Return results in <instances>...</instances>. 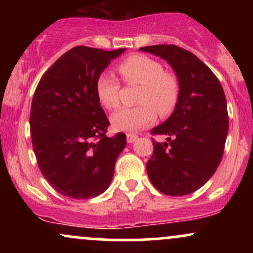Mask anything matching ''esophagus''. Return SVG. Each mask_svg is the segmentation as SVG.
I'll use <instances>...</instances> for the list:
<instances>
[{
  "label": "esophagus",
  "mask_w": 253,
  "mask_h": 253,
  "mask_svg": "<svg viewBox=\"0 0 253 253\" xmlns=\"http://www.w3.org/2000/svg\"><path fill=\"white\" fill-rule=\"evenodd\" d=\"M136 139H138V135H135V134H127V143H129V144L134 143Z\"/></svg>",
  "instance_id": "34e87169"
}]
</instances>
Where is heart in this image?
<instances>
[{"mask_svg": "<svg viewBox=\"0 0 253 253\" xmlns=\"http://www.w3.org/2000/svg\"><path fill=\"white\" fill-rule=\"evenodd\" d=\"M126 84H140L136 107H125L110 117L115 130L135 133L156 120V112L167 117L175 109L179 98V81L173 72L164 70L161 62L145 54H133L118 65ZM96 94L104 108L114 109L120 102V83L109 75H100Z\"/></svg>", "mask_w": 253, "mask_h": 253, "instance_id": "1", "label": "heart"}]
</instances>
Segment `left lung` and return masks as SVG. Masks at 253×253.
I'll return each instance as SVG.
<instances>
[{
    "label": "left lung",
    "mask_w": 253,
    "mask_h": 253,
    "mask_svg": "<svg viewBox=\"0 0 253 253\" xmlns=\"http://www.w3.org/2000/svg\"><path fill=\"white\" fill-rule=\"evenodd\" d=\"M139 50L167 60L179 81L172 114L151 129L168 138L165 143L152 140L147 175L165 195H188L201 188L221 162L228 133L225 92L211 69L184 48L153 45Z\"/></svg>",
    "instance_id": "obj_1"
}]
</instances>
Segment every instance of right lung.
I'll return each mask as SVG.
<instances>
[{"instance_id": "add662e5", "label": "right lung", "mask_w": 253, "mask_h": 253, "mask_svg": "<svg viewBox=\"0 0 253 253\" xmlns=\"http://www.w3.org/2000/svg\"><path fill=\"white\" fill-rule=\"evenodd\" d=\"M125 48L76 46L43 74L32 100L30 126L42 176L64 196L86 200L104 193L126 135H106L109 121L96 81Z\"/></svg>"}]
</instances>
